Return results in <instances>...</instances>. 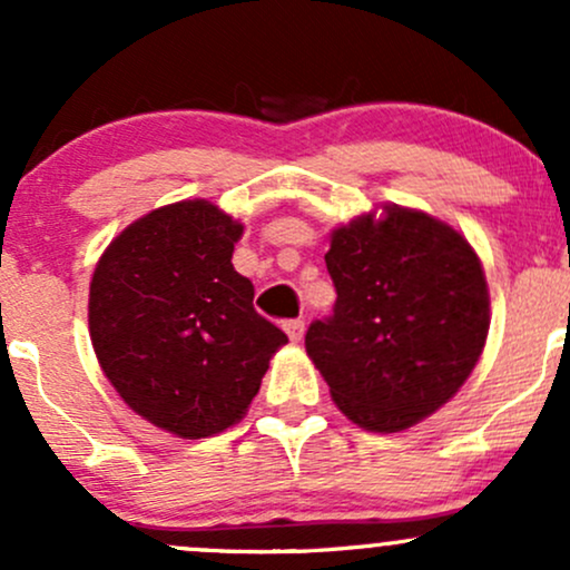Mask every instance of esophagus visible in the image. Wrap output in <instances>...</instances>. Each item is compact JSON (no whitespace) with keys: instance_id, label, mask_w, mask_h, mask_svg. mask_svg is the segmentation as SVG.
Wrapping results in <instances>:
<instances>
[{"instance_id":"34e87169","label":"esophagus","mask_w":570,"mask_h":570,"mask_svg":"<svg viewBox=\"0 0 570 570\" xmlns=\"http://www.w3.org/2000/svg\"><path fill=\"white\" fill-rule=\"evenodd\" d=\"M284 330H286V335H289L292 343H299L305 335V322L303 318H289V322H284Z\"/></svg>"}]
</instances>
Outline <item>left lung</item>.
I'll use <instances>...</instances> for the list:
<instances>
[{
  "label": "left lung",
  "instance_id": "8db88e82",
  "mask_svg": "<svg viewBox=\"0 0 570 570\" xmlns=\"http://www.w3.org/2000/svg\"><path fill=\"white\" fill-rule=\"evenodd\" d=\"M332 233V316L307 326L305 351L356 426L394 434L466 383L490 326L480 257L423 212L383 206Z\"/></svg>",
  "mask_w": 570,
  "mask_h": 570
}]
</instances>
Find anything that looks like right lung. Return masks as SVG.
<instances>
[{
    "instance_id": "1",
    "label": "right lung",
    "mask_w": 570,
    "mask_h": 570,
    "mask_svg": "<svg viewBox=\"0 0 570 570\" xmlns=\"http://www.w3.org/2000/svg\"><path fill=\"white\" fill-rule=\"evenodd\" d=\"M240 233L214 203H171L117 235L90 281L104 375L130 410L185 440L238 423L286 343L230 263Z\"/></svg>"
}]
</instances>
